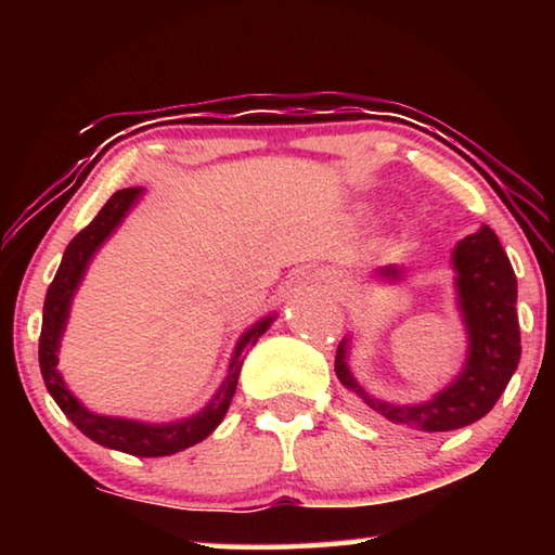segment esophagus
<instances>
[{
	"label": "esophagus",
	"instance_id": "1",
	"mask_svg": "<svg viewBox=\"0 0 555 555\" xmlns=\"http://www.w3.org/2000/svg\"><path fill=\"white\" fill-rule=\"evenodd\" d=\"M325 276H327V274H325Z\"/></svg>",
	"mask_w": 555,
	"mask_h": 555
}]
</instances>
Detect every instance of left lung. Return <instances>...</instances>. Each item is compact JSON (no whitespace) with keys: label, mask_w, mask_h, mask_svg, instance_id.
<instances>
[{"label":"left lung","mask_w":555,"mask_h":555,"mask_svg":"<svg viewBox=\"0 0 555 555\" xmlns=\"http://www.w3.org/2000/svg\"><path fill=\"white\" fill-rule=\"evenodd\" d=\"M457 308L467 331V360L463 372L424 403H389L364 391L347 364L350 337L337 345L335 374L364 406L391 424L428 430H455L490 413L502 397L521 357L516 321V276L496 234L482 224L453 249ZM387 284H401L406 269L389 264L377 269Z\"/></svg>","instance_id":"1"}]
</instances>
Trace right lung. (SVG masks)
Listing matches in <instances>:
<instances>
[{"label": "right lung", "mask_w": 555, "mask_h": 555, "mask_svg": "<svg viewBox=\"0 0 555 555\" xmlns=\"http://www.w3.org/2000/svg\"><path fill=\"white\" fill-rule=\"evenodd\" d=\"M139 195H142V188H125V191H117L105 205H102L95 220H92L86 230L75 234L68 247H65L61 267L55 271V279L51 281L49 294H46L43 323L39 337V364L46 389H49L53 401L59 403L65 416H68L73 424L78 426V430H82L90 440L137 457H164L201 443L203 438H208L212 430L220 426V421L224 418V413H228L232 403L234 389H237L244 354H247L249 347L257 345L259 337L269 331V325L274 323L276 315L261 318L259 323L251 325L249 331L240 337V343L232 352L228 377L220 384V389L215 391V397L205 403V409L191 418L173 421V424H144V421L100 416V413H92L82 406V403L73 397V391L65 387L59 372L61 337L65 331V323H68L73 296L75 291H78L82 276H86L90 259L95 257L102 242L119 228V222L125 220L131 205L139 201Z\"/></svg>", "instance_id": "add662e5"}]
</instances>
